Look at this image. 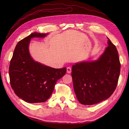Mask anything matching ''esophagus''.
Segmentation results:
<instances>
[{
	"label": "esophagus",
	"instance_id": "obj_1",
	"mask_svg": "<svg viewBox=\"0 0 129 129\" xmlns=\"http://www.w3.org/2000/svg\"><path fill=\"white\" fill-rule=\"evenodd\" d=\"M67 72L68 73H71L72 72V68L71 67H68L67 68Z\"/></svg>",
	"mask_w": 129,
	"mask_h": 129
}]
</instances>
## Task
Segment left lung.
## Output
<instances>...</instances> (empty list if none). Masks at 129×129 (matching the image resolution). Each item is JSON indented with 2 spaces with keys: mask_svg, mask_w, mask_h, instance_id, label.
<instances>
[{
  "mask_svg": "<svg viewBox=\"0 0 129 129\" xmlns=\"http://www.w3.org/2000/svg\"><path fill=\"white\" fill-rule=\"evenodd\" d=\"M108 39V47L99 59L73 65L74 89L79 102L93 105L108 99L118 84L120 63L117 49Z\"/></svg>",
  "mask_w": 129,
  "mask_h": 129,
  "instance_id": "8db88e82",
  "label": "left lung"
}]
</instances>
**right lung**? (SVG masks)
Listing matches in <instances>:
<instances>
[{"label": "right lung", "mask_w": 129, "mask_h": 129, "mask_svg": "<svg viewBox=\"0 0 129 129\" xmlns=\"http://www.w3.org/2000/svg\"><path fill=\"white\" fill-rule=\"evenodd\" d=\"M47 35L35 32L18 42L10 61L11 87L15 94L26 102H45L51 96L57 80L67 72L66 67L53 68L31 57L28 49L31 38H44Z\"/></svg>", "instance_id": "right-lung-1"}]
</instances>
